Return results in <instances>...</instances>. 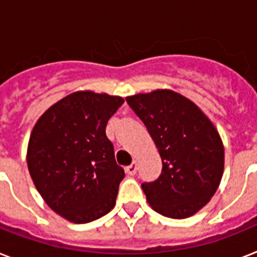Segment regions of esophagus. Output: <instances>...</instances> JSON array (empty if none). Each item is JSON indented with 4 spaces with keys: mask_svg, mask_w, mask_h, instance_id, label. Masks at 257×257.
<instances>
[{
    "mask_svg": "<svg viewBox=\"0 0 257 257\" xmlns=\"http://www.w3.org/2000/svg\"><path fill=\"white\" fill-rule=\"evenodd\" d=\"M125 172H126V173H128V175H131V176L136 175V172H137L136 163H132L131 165H128V167L125 168Z\"/></svg>",
    "mask_w": 257,
    "mask_h": 257,
    "instance_id": "1",
    "label": "esophagus"
}]
</instances>
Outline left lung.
I'll return each mask as SVG.
<instances>
[{
    "label": "left lung",
    "mask_w": 257,
    "mask_h": 257,
    "mask_svg": "<svg viewBox=\"0 0 257 257\" xmlns=\"http://www.w3.org/2000/svg\"><path fill=\"white\" fill-rule=\"evenodd\" d=\"M148 129L163 161L157 180L143 183L151 207L171 219H185L215 195L224 171L219 133L192 101L172 90L126 97Z\"/></svg>",
    "instance_id": "1"
}]
</instances>
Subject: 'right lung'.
<instances>
[{
    "label": "right lung",
    "mask_w": 257,
    "mask_h": 257,
    "mask_svg": "<svg viewBox=\"0 0 257 257\" xmlns=\"http://www.w3.org/2000/svg\"><path fill=\"white\" fill-rule=\"evenodd\" d=\"M124 100L76 92L50 106L34 125L28 168L56 213L84 224L112 211L124 169L116 164L105 128Z\"/></svg>",
    "instance_id": "right-lung-1"
}]
</instances>
